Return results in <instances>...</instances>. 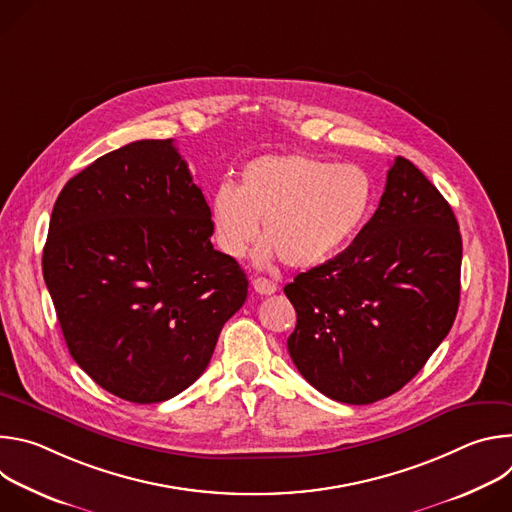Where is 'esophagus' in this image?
<instances>
[{
  "label": "esophagus",
  "instance_id": "1",
  "mask_svg": "<svg viewBox=\"0 0 512 512\" xmlns=\"http://www.w3.org/2000/svg\"><path fill=\"white\" fill-rule=\"evenodd\" d=\"M253 289L257 291V294H261V296H271L273 291L277 289V283L267 279V277H255L253 279Z\"/></svg>",
  "mask_w": 512,
  "mask_h": 512
}]
</instances>
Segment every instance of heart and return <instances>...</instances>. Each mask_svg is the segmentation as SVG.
<instances>
[{"label":"heart","instance_id":"b5f03b06","mask_svg":"<svg viewBox=\"0 0 512 512\" xmlns=\"http://www.w3.org/2000/svg\"><path fill=\"white\" fill-rule=\"evenodd\" d=\"M375 198L371 176L358 166H334L306 154H275L251 160L239 188L218 186L210 200L214 241L239 259L259 239L263 255L277 253L294 269L334 257L367 221Z\"/></svg>","mask_w":512,"mask_h":512}]
</instances>
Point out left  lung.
I'll list each match as a JSON object with an SVG mask.
<instances>
[{
	"instance_id": "obj_1",
	"label": "left lung",
	"mask_w": 512,
	"mask_h": 512,
	"mask_svg": "<svg viewBox=\"0 0 512 512\" xmlns=\"http://www.w3.org/2000/svg\"><path fill=\"white\" fill-rule=\"evenodd\" d=\"M460 267L452 206L409 160L395 158L379 208L350 247L283 287L298 314L291 360L340 403L397 393L448 336Z\"/></svg>"
}]
</instances>
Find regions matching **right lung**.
Wrapping results in <instances>:
<instances>
[{
	"label": "right lung",
	"mask_w": 512,
	"mask_h": 512,
	"mask_svg": "<svg viewBox=\"0 0 512 512\" xmlns=\"http://www.w3.org/2000/svg\"><path fill=\"white\" fill-rule=\"evenodd\" d=\"M210 237L172 139L127 143L64 184L42 273L68 352L99 387L160 403L204 373L249 287Z\"/></svg>",
	"instance_id": "right-lung-1"
}]
</instances>
